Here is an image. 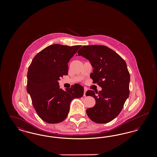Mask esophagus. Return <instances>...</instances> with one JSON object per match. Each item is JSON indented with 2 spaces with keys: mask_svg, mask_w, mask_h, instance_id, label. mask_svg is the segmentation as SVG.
I'll use <instances>...</instances> for the list:
<instances>
[{
  "mask_svg": "<svg viewBox=\"0 0 157 157\" xmlns=\"http://www.w3.org/2000/svg\"><path fill=\"white\" fill-rule=\"evenodd\" d=\"M86 91H87V90H86V88H85V89H84V90H83V96H84V97H85V96H86L85 94H86Z\"/></svg>",
  "mask_w": 157,
  "mask_h": 157,
  "instance_id": "34e87169",
  "label": "esophagus"
}]
</instances>
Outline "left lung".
<instances>
[{"label": "left lung", "mask_w": 157, "mask_h": 157, "mask_svg": "<svg viewBox=\"0 0 157 157\" xmlns=\"http://www.w3.org/2000/svg\"><path fill=\"white\" fill-rule=\"evenodd\" d=\"M78 55L90 60L94 68L90 77L102 88L95 92L97 95L91 90L86 92V96L96 101L94 107L86 109V113L96 123H108L119 115L129 97L130 75L127 63L118 53L102 45L83 46Z\"/></svg>", "instance_id": "left-lung-1"}]
</instances>
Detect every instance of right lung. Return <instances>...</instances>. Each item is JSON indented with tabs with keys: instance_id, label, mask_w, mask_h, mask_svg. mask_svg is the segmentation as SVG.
Masks as SVG:
<instances>
[{
	"instance_id": "add662e5",
	"label": "right lung",
	"mask_w": 157,
	"mask_h": 157,
	"mask_svg": "<svg viewBox=\"0 0 157 157\" xmlns=\"http://www.w3.org/2000/svg\"><path fill=\"white\" fill-rule=\"evenodd\" d=\"M81 45L48 46L34 57L28 68L27 92L38 116L49 124L59 123L67 117L70 104L82 97L83 88L74 84L63 90L58 81L67 75V63Z\"/></svg>"
}]
</instances>
